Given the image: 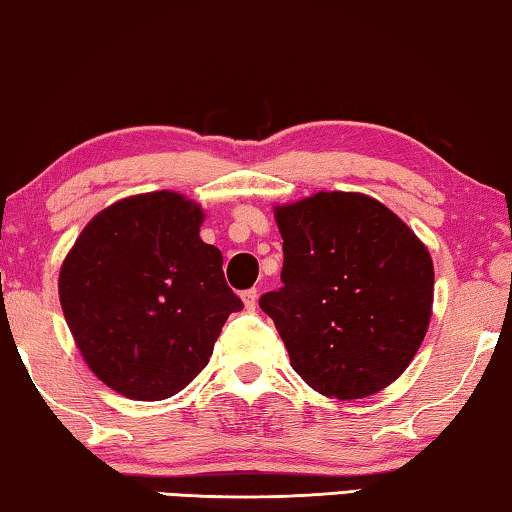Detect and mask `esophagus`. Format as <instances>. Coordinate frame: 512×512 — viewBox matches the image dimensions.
Here are the masks:
<instances>
[{
  "label": "esophagus",
  "instance_id": "34e87169",
  "mask_svg": "<svg viewBox=\"0 0 512 512\" xmlns=\"http://www.w3.org/2000/svg\"><path fill=\"white\" fill-rule=\"evenodd\" d=\"M241 299H243V304H246L248 311H255V306H257V290H255V287H253V290L243 292Z\"/></svg>",
  "mask_w": 512,
  "mask_h": 512
}]
</instances>
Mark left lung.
<instances>
[{
    "label": "left lung",
    "mask_w": 512,
    "mask_h": 512,
    "mask_svg": "<svg viewBox=\"0 0 512 512\" xmlns=\"http://www.w3.org/2000/svg\"><path fill=\"white\" fill-rule=\"evenodd\" d=\"M283 287L259 297L315 392L362 399L394 383L431 318L434 264L390 208L357 192L278 206Z\"/></svg>",
    "instance_id": "8db88e82"
}]
</instances>
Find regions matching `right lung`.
I'll use <instances>...</instances> for the list:
<instances>
[{"label": "right lung", "mask_w": 512, "mask_h": 512, "mask_svg": "<svg viewBox=\"0 0 512 512\" xmlns=\"http://www.w3.org/2000/svg\"><path fill=\"white\" fill-rule=\"evenodd\" d=\"M194 201L150 192L104 208L60 271V301L95 376L139 401L174 397L204 371L243 301L222 253L199 239Z\"/></svg>", "instance_id": "right-lung-1"}]
</instances>
